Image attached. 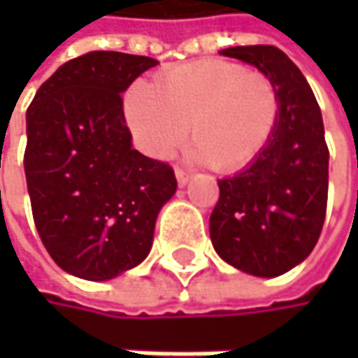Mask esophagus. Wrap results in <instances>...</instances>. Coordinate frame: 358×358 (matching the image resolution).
<instances>
[{
    "mask_svg": "<svg viewBox=\"0 0 358 358\" xmlns=\"http://www.w3.org/2000/svg\"><path fill=\"white\" fill-rule=\"evenodd\" d=\"M176 180H178L180 186H184V184L190 180V172H188V170H184V168H180V166H176Z\"/></svg>",
    "mask_w": 358,
    "mask_h": 358,
    "instance_id": "esophagus-1",
    "label": "esophagus"
}]
</instances>
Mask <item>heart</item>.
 <instances>
[{
    "label": "heart",
    "mask_w": 358,
    "mask_h": 358,
    "mask_svg": "<svg viewBox=\"0 0 358 358\" xmlns=\"http://www.w3.org/2000/svg\"><path fill=\"white\" fill-rule=\"evenodd\" d=\"M124 115L147 155H174L190 126L194 143L188 155L217 172H236L269 145L280 120V95L263 72L205 59L159 74L151 87H132Z\"/></svg>",
    "instance_id": "heart-1"
}]
</instances>
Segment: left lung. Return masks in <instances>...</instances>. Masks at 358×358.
<instances>
[{"label": "left lung", "instance_id": "8db88e82", "mask_svg": "<svg viewBox=\"0 0 358 358\" xmlns=\"http://www.w3.org/2000/svg\"><path fill=\"white\" fill-rule=\"evenodd\" d=\"M269 76L280 95V120L265 151L247 170L217 180L209 217L211 243L230 265L259 278L286 273L311 255L327 209L329 151L322 109L294 62L273 45L228 47Z\"/></svg>", "mask_w": 358, "mask_h": 358}]
</instances>
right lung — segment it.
Masks as SVG:
<instances>
[{
    "label": "right lung",
    "mask_w": 358,
    "mask_h": 358,
    "mask_svg": "<svg viewBox=\"0 0 358 358\" xmlns=\"http://www.w3.org/2000/svg\"><path fill=\"white\" fill-rule=\"evenodd\" d=\"M157 59L91 51L59 66L27 111L24 172L36 232L68 273L103 282L151 250L176 192L170 164L132 149L122 93Z\"/></svg>",
    "instance_id": "1"
}]
</instances>
